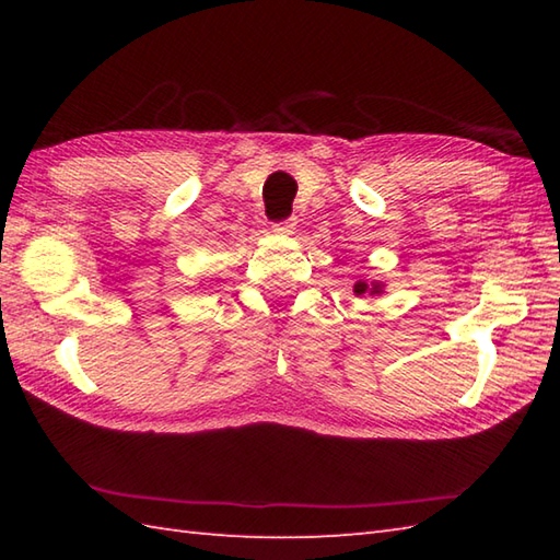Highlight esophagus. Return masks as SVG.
Listing matches in <instances>:
<instances>
[{"label": "esophagus", "instance_id": "esophagus-1", "mask_svg": "<svg viewBox=\"0 0 560 560\" xmlns=\"http://www.w3.org/2000/svg\"><path fill=\"white\" fill-rule=\"evenodd\" d=\"M293 229H295V219H287V221H279L271 225L273 233H293Z\"/></svg>", "mask_w": 560, "mask_h": 560}]
</instances>
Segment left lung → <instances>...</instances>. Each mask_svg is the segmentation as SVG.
Segmentation results:
<instances>
[{"label": "left lung", "mask_w": 560, "mask_h": 560, "mask_svg": "<svg viewBox=\"0 0 560 560\" xmlns=\"http://www.w3.org/2000/svg\"><path fill=\"white\" fill-rule=\"evenodd\" d=\"M365 289H368V283H363V281H359L355 283V293H365ZM380 287H373V291H377Z\"/></svg>", "instance_id": "8db88e82"}]
</instances>
